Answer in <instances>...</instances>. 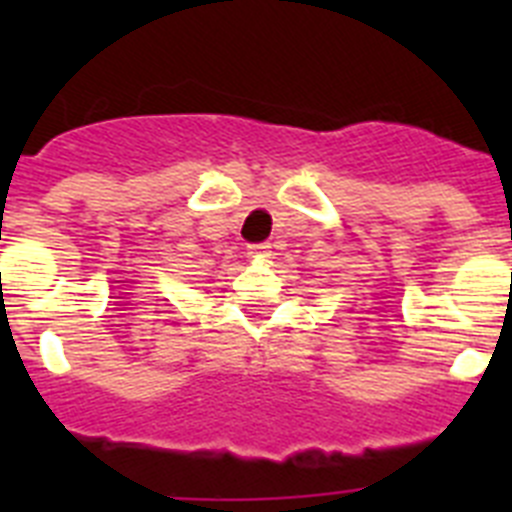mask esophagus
Masks as SVG:
<instances>
[{
    "instance_id": "34e87169",
    "label": "esophagus",
    "mask_w": 512,
    "mask_h": 512,
    "mask_svg": "<svg viewBox=\"0 0 512 512\" xmlns=\"http://www.w3.org/2000/svg\"><path fill=\"white\" fill-rule=\"evenodd\" d=\"M269 253H271L269 243H253V246H248V256H269Z\"/></svg>"
}]
</instances>
